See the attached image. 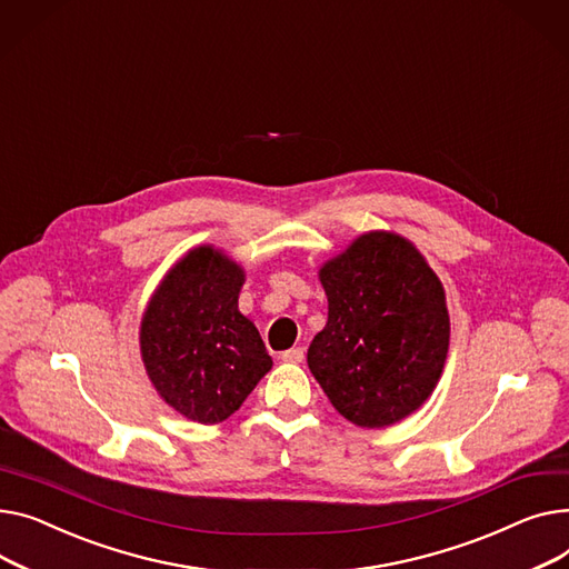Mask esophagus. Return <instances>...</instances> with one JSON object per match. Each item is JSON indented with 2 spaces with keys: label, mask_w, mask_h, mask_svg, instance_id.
<instances>
[{
  "label": "esophagus",
  "mask_w": 569,
  "mask_h": 569,
  "mask_svg": "<svg viewBox=\"0 0 569 569\" xmlns=\"http://www.w3.org/2000/svg\"><path fill=\"white\" fill-rule=\"evenodd\" d=\"M280 360H282V362H291V365L303 362V349H300V347L287 349V351H282V353H280Z\"/></svg>",
  "instance_id": "obj_1"
}]
</instances>
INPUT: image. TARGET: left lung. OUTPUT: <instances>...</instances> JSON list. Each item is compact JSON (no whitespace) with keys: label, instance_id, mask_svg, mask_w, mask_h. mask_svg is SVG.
I'll return each instance as SVG.
<instances>
[{"label":"left lung","instance_id":"obj_1","mask_svg":"<svg viewBox=\"0 0 569 569\" xmlns=\"http://www.w3.org/2000/svg\"><path fill=\"white\" fill-rule=\"evenodd\" d=\"M319 280L328 321L308 365L330 405L367 429L418 411L450 347L446 289L422 252L395 231H365L321 263Z\"/></svg>","mask_w":569,"mask_h":569}]
</instances>
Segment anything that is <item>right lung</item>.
<instances>
[{"mask_svg":"<svg viewBox=\"0 0 569 569\" xmlns=\"http://www.w3.org/2000/svg\"><path fill=\"white\" fill-rule=\"evenodd\" d=\"M243 266L216 246L188 250L164 273L140 323L147 377L167 407L199 425L239 411L273 367L257 326L239 312Z\"/></svg>","mask_w":569,"mask_h":569,"instance_id":"obj_1","label":"right lung"}]
</instances>
